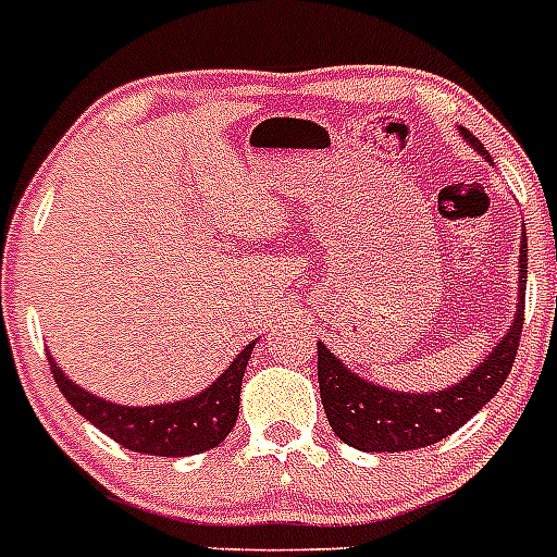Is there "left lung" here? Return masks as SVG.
I'll return each instance as SVG.
<instances>
[{
	"mask_svg": "<svg viewBox=\"0 0 557 557\" xmlns=\"http://www.w3.org/2000/svg\"><path fill=\"white\" fill-rule=\"evenodd\" d=\"M460 136L488 159V150L457 127ZM524 234V228H521ZM524 289H528V236L519 245V295L510 329L485 354L480 366L455 385L432 393L393 391L368 382L362 373L337 357L329 346L318 343V382H321L323 410L334 435L359 451H410L424 449L460 430L471 416L496 396L519 351L521 326H524Z\"/></svg>",
	"mask_w": 557,
	"mask_h": 557,
	"instance_id": "obj_1",
	"label": "left lung"
}]
</instances>
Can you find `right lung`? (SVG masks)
Returning <instances> with one entry per match:
<instances>
[{
	"label": "right lung",
	"instance_id": "right-lung-1",
	"mask_svg": "<svg viewBox=\"0 0 557 557\" xmlns=\"http://www.w3.org/2000/svg\"><path fill=\"white\" fill-rule=\"evenodd\" d=\"M253 346L256 343H248L234 362L195 396L150 407L113 405L75 385L52 357L49 366L69 405L111 441L141 455L189 457L220 446L234 430L239 416V387Z\"/></svg>",
	"mask_w": 557,
	"mask_h": 557
}]
</instances>
